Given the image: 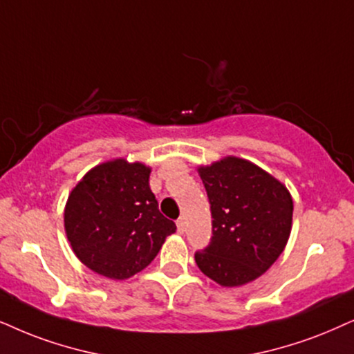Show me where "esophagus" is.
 Returning <instances> with one entry per match:
<instances>
[{
	"mask_svg": "<svg viewBox=\"0 0 354 354\" xmlns=\"http://www.w3.org/2000/svg\"><path fill=\"white\" fill-rule=\"evenodd\" d=\"M176 227H178V234H185L186 232V223H185V218H178L176 221Z\"/></svg>",
	"mask_w": 354,
	"mask_h": 354,
	"instance_id": "34e87169",
	"label": "esophagus"
}]
</instances>
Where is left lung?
<instances>
[{
	"instance_id": "left-lung-1",
	"label": "left lung",
	"mask_w": 354,
	"mask_h": 354,
	"mask_svg": "<svg viewBox=\"0 0 354 354\" xmlns=\"http://www.w3.org/2000/svg\"><path fill=\"white\" fill-rule=\"evenodd\" d=\"M207 191L212 239L194 254L196 265L222 288H239L265 274L288 245L292 229V196L258 165L223 156L201 165Z\"/></svg>"
}]
</instances>
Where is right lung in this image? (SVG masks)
Listing matches in <instances>:
<instances>
[{"mask_svg": "<svg viewBox=\"0 0 354 354\" xmlns=\"http://www.w3.org/2000/svg\"><path fill=\"white\" fill-rule=\"evenodd\" d=\"M151 168L125 158L107 160L77 183L64 210L65 234L84 266L122 281L153 261L173 221L158 210L150 189Z\"/></svg>", "mask_w": 354, "mask_h": 354, "instance_id": "add662e5", "label": "right lung"}]
</instances>
